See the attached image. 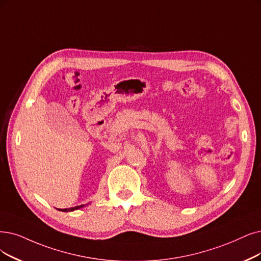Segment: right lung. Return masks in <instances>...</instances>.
Masks as SVG:
<instances>
[{
	"mask_svg": "<svg viewBox=\"0 0 261 261\" xmlns=\"http://www.w3.org/2000/svg\"><path fill=\"white\" fill-rule=\"evenodd\" d=\"M85 206V204H81V205H77V206H74V207H69V209H58L59 211H62V212H71V211H75V210H78V209H81V207Z\"/></svg>",
	"mask_w": 261,
	"mask_h": 261,
	"instance_id": "obj_1",
	"label": "right lung"
}]
</instances>
